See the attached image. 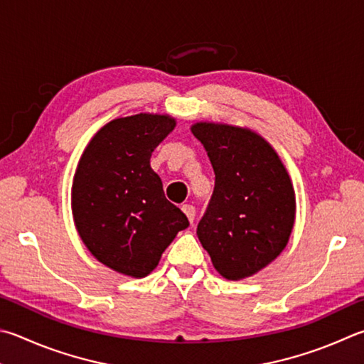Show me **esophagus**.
Masks as SVG:
<instances>
[{"instance_id":"34e87169","label":"esophagus","mask_w":364,"mask_h":364,"mask_svg":"<svg viewBox=\"0 0 364 364\" xmlns=\"http://www.w3.org/2000/svg\"><path fill=\"white\" fill-rule=\"evenodd\" d=\"M181 210L184 211V215L188 216V220H189V223H193L194 221V218H196V208L193 207V205H189V203H186V205H183L181 207Z\"/></svg>"}]
</instances>
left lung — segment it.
Here are the masks:
<instances>
[{
  "label": "left lung",
  "instance_id": "1",
  "mask_svg": "<svg viewBox=\"0 0 364 364\" xmlns=\"http://www.w3.org/2000/svg\"><path fill=\"white\" fill-rule=\"evenodd\" d=\"M191 132L215 170V191L197 237L218 274L248 279L288 245L296 220L293 181L277 151L255 130L202 121Z\"/></svg>",
  "mask_w": 364,
  "mask_h": 364
}]
</instances>
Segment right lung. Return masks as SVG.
Here are the masks:
<instances>
[{"label": "right lung", "instance_id": "1", "mask_svg": "<svg viewBox=\"0 0 364 364\" xmlns=\"http://www.w3.org/2000/svg\"><path fill=\"white\" fill-rule=\"evenodd\" d=\"M176 119L138 113L116 117L92 136L73 176L71 211L92 256L117 274L143 279L180 230L186 215L165 199L151 154Z\"/></svg>", "mask_w": 364, "mask_h": 364}]
</instances>
